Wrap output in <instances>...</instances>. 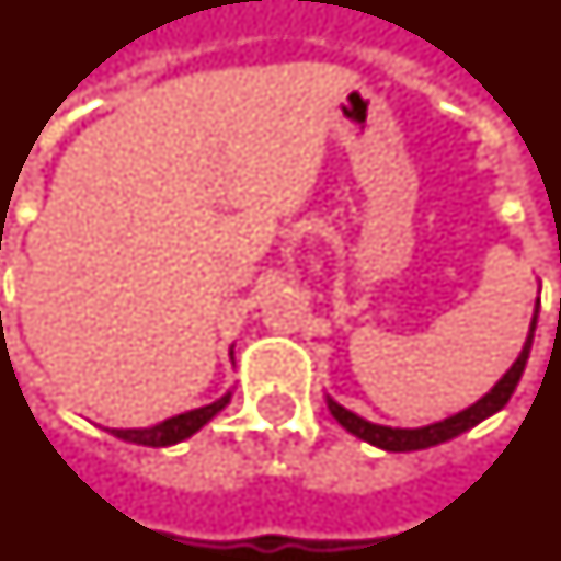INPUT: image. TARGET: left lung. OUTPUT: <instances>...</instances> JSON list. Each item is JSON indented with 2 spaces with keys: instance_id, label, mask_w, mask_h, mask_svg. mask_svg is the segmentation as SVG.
Returning a JSON list of instances; mask_svg holds the SVG:
<instances>
[{
  "instance_id": "left-lung-1",
  "label": "left lung",
  "mask_w": 561,
  "mask_h": 561,
  "mask_svg": "<svg viewBox=\"0 0 561 561\" xmlns=\"http://www.w3.org/2000/svg\"><path fill=\"white\" fill-rule=\"evenodd\" d=\"M534 331H536V317L534 322H530L528 342H525V347H522L519 359L513 362V368L499 379L496 388H493L488 397L479 399L477 404H470L468 411L456 413V416L445 419V422H436V425L416 427V431H402V427H385V425H374V422H365V419L356 416V413L345 411V408L333 402V399H328V408H331V413L336 416L339 425L345 427V431H351L353 436H359V439L376 445V448L393 450V454L433 448V445H442V442L454 439V436H459V433L477 427L482 419L493 416V413L505 408L507 399H511L513 390H516V385H519L522 374H525V365H528L530 345H534Z\"/></svg>"
}]
</instances>
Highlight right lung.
<instances>
[{
  "instance_id": "1",
  "label": "right lung",
  "mask_w": 561,
  "mask_h": 561,
  "mask_svg": "<svg viewBox=\"0 0 561 561\" xmlns=\"http://www.w3.org/2000/svg\"><path fill=\"white\" fill-rule=\"evenodd\" d=\"M228 397H222L219 402L214 404H205V408H196V411H187V413H179V416L168 419L162 425L157 427H145V431H111L113 436H119L125 442H134V445H148V448H168V445H176V442L187 439L193 433L199 431L208 419H214L216 413L222 411L225 404H228Z\"/></svg>"
}]
</instances>
